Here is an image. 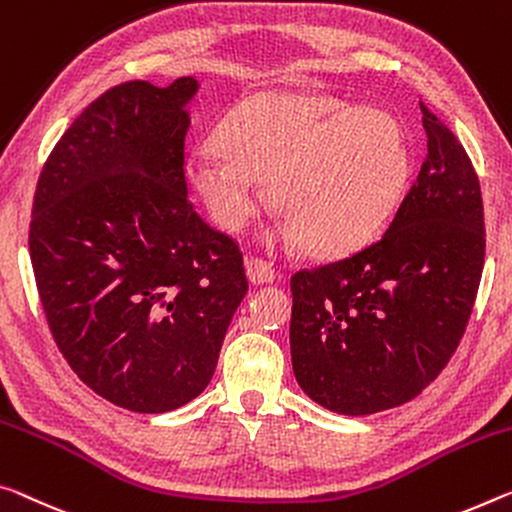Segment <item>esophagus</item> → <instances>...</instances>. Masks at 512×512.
I'll return each mask as SVG.
<instances>
[{"mask_svg":"<svg viewBox=\"0 0 512 512\" xmlns=\"http://www.w3.org/2000/svg\"><path fill=\"white\" fill-rule=\"evenodd\" d=\"M246 275L253 285H266V282L275 280V269L266 259L250 257L246 259Z\"/></svg>","mask_w":512,"mask_h":512,"instance_id":"1","label":"esophagus"}]
</instances>
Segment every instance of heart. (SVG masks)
<instances>
[{"mask_svg": "<svg viewBox=\"0 0 512 512\" xmlns=\"http://www.w3.org/2000/svg\"><path fill=\"white\" fill-rule=\"evenodd\" d=\"M410 170V139L394 113L287 91L239 104L221 145H200L189 159L191 182L223 230H241L257 212L262 177L282 216L280 237L321 257L376 237L403 200Z\"/></svg>", "mask_w": 512, "mask_h": 512, "instance_id": "1", "label": "heart"}]
</instances>
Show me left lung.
Instances as JSON below:
<instances>
[{
	"mask_svg": "<svg viewBox=\"0 0 512 512\" xmlns=\"http://www.w3.org/2000/svg\"><path fill=\"white\" fill-rule=\"evenodd\" d=\"M428 154L387 232L291 275L298 385L339 415L408 403L456 353L481 285V184L458 136L419 102Z\"/></svg>",
	"mask_w": 512,
	"mask_h": 512,
	"instance_id": "obj_1",
	"label": "left lung"
}]
</instances>
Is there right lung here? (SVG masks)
I'll return each mask as SVG.
<instances>
[{
  "label": "right lung",
  "instance_id": "1",
  "mask_svg": "<svg viewBox=\"0 0 512 512\" xmlns=\"http://www.w3.org/2000/svg\"><path fill=\"white\" fill-rule=\"evenodd\" d=\"M198 91L125 81L79 113L40 170L29 255L72 371L120 408L168 412L214 376L248 291L243 253L193 209L184 145Z\"/></svg>",
  "mask_w": 512,
  "mask_h": 512
}]
</instances>
